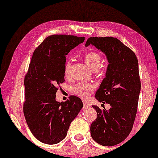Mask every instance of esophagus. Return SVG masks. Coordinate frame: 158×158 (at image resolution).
Wrapping results in <instances>:
<instances>
[{
	"label": "esophagus",
	"instance_id": "34e87169",
	"mask_svg": "<svg viewBox=\"0 0 158 158\" xmlns=\"http://www.w3.org/2000/svg\"><path fill=\"white\" fill-rule=\"evenodd\" d=\"M90 106V103H88L87 102H85V101H84V102H83V108H84V109H88V108H89Z\"/></svg>",
	"mask_w": 158,
	"mask_h": 158
}]
</instances>
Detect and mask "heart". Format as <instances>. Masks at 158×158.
Returning <instances> with one entry per match:
<instances>
[{"label": "heart", "instance_id": "heart-1", "mask_svg": "<svg viewBox=\"0 0 158 158\" xmlns=\"http://www.w3.org/2000/svg\"><path fill=\"white\" fill-rule=\"evenodd\" d=\"M84 61L85 64L91 69V70H97L101 64V55L98 52L94 51H90L86 52L83 56ZM70 64L69 62H67L64 64V73L65 76H68L70 73ZM72 92L73 94L77 95V96L81 97L83 99H86L89 97L90 92L94 90V87L92 85L88 83H77L76 85L73 86Z\"/></svg>", "mask_w": 158, "mask_h": 158}]
</instances>
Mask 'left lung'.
<instances>
[{
    "label": "left lung",
    "instance_id": "obj_1",
    "mask_svg": "<svg viewBox=\"0 0 158 158\" xmlns=\"http://www.w3.org/2000/svg\"><path fill=\"white\" fill-rule=\"evenodd\" d=\"M90 44L106 55L109 65L96 98L111 106L109 110L92 106L97 118L90 125V135L101 145L114 146L128 137L135 122L141 89L138 60L135 52L116 38L90 37L85 46Z\"/></svg>",
    "mask_w": 158,
    "mask_h": 158
}]
</instances>
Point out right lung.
<instances>
[{"mask_svg":"<svg viewBox=\"0 0 158 158\" xmlns=\"http://www.w3.org/2000/svg\"><path fill=\"white\" fill-rule=\"evenodd\" d=\"M85 37L66 34L47 36L34 50L24 77L23 109L28 127L39 141L59 143L66 137L72 121L83 108L81 99L70 96L64 102L55 100L64 82L66 55Z\"/></svg>","mask_w":158,"mask_h":158,"instance_id":"add662e5","label":"right lung"}]
</instances>
